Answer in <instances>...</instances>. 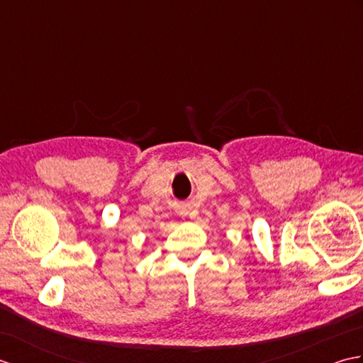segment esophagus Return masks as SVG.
<instances>
[{
  "label": "esophagus",
  "mask_w": 363,
  "mask_h": 363,
  "mask_svg": "<svg viewBox=\"0 0 363 363\" xmlns=\"http://www.w3.org/2000/svg\"><path fill=\"white\" fill-rule=\"evenodd\" d=\"M189 212L187 211H181V215H184V217H186V215H187Z\"/></svg>",
  "instance_id": "esophagus-1"
}]
</instances>
